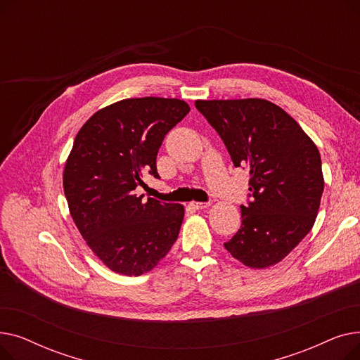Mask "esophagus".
I'll return each instance as SVG.
<instances>
[{"instance_id":"obj_1","label":"esophagus","mask_w":360,"mask_h":360,"mask_svg":"<svg viewBox=\"0 0 360 360\" xmlns=\"http://www.w3.org/2000/svg\"><path fill=\"white\" fill-rule=\"evenodd\" d=\"M191 205L194 207V209L200 210V209H205V207L210 205V201H205V202H201V201H193Z\"/></svg>"}]
</instances>
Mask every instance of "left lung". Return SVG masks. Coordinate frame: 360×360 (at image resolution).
<instances>
[{"label": "left lung", "mask_w": 360, "mask_h": 360, "mask_svg": "<svg viewBox=\"0 0 360 360\" xmlns=\"http://www.w3.org/2000/svg\"><path fill=\"white\" fill-rule=\"evenodd\" d=\"M235 167L250 170L242 224L224 242L233 258L266 269L285 258L315 223L324 191L321 156L300 125L264 99L197 101Z\"/></svg>", "instance_id": "obj_1"}]
</instances>
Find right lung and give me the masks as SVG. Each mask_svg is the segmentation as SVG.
<instances>
[{"label": "right lung", "mask_w": 360, "mask_h": 360, "mask_svg": "<svg viewBox=\"0 0 360 360\" xmlns=\"http://www.w3.org/2000/svg\"><path fill=\"white\" fill-rule=\"evenodd\" d=\"M190 106L179 99L137 98L109 105L82 127L64 169L71 217L112 271H150L178 239L184 207L136 194L144 176L159 179L156 158Z\"/></svg>", "instance_id": "obj_1"}]
</instances>
